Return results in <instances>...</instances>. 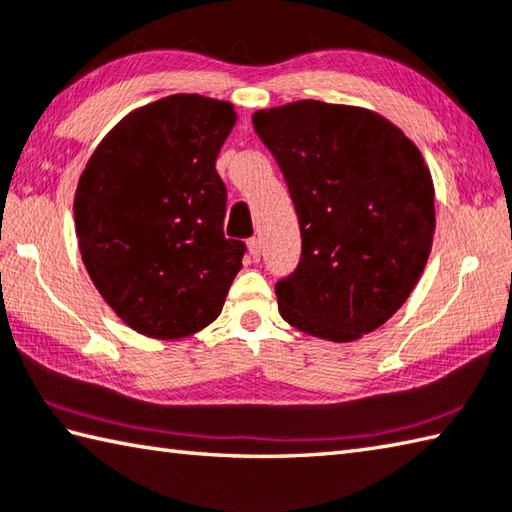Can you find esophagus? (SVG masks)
Wrapping results in <instances>:
<instances>
[{
    "label": "esophagus",
    "instance_id": "obj_1",
    "mask_svg": "<svg viewBox=\"0 0 512 512\" xmlns=\"http://www.w3.org/2000/svg\"><path fill=\"white\" fill-rule=\"evenodd\" d=\"M247 247H249V256L254 260H260V240L256 236L247 240Z\"/></svg>",
    "mask_w": 512,
    "mask_h": 512
}]
</instances>
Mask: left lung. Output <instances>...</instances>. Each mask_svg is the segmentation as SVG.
Returning a JSON list of instances; mask_svg holds the SVG:
<instances>
[{"label":"left lung","instance_id":"obj_1","mask_svg":"<svg viewBox=\"0 0 512 512\" xmlns=\"http://www.w3.org/2000/svg\"><path fill=\"white\" fill-rule=\"evenodd\" d=\"M283 171L301 258L278 312L318 339H359L406 303L435 236V187L419 149L359 106L292 102L254 113Z\"/></svg>","mask_w":512,"mask_h":512}]
</instances>
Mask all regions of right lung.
Returning <instances> with one entry per match:
<instances>
[{
  "label": "right lung",
  "mask_w": 512,
  "mask_h": 512,
  "mask_svg": "<svg viewBox=\"0 0 512 512\" xmlns=\"http://www.w3.org/2000/svg\"><path fill=\"white\" fill-rule=\"evenodd\" d=\"M234 106L169 95L124 118L75 191V231L91 281L115 314L153 339L216 321L247 245L225 238L218 151Z\"/></svg>",
  "instance_id": "add662e5"
}]
</instances>
